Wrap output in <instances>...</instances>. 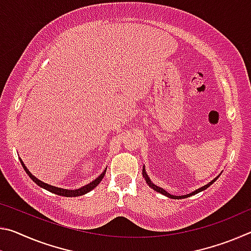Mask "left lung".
<instances>
[{"instance_id": "obj_1", "label": "left lung", "mask_w": 251, "mask_h": 251, "mask_svg": "<svg viewBox=\"0 0 251 251\" xmlns=\"http://www.w3.org/2000/svg\"><path fill=\"white\" fill-rule=\"evenodd\" d=\"M219 176H220V174H219V175H218L217 177L214 178V179H212L210 182H208L207 185L202 186V187H201V188H198V189H196V190H194V192H192V193H189V194H187V195H182V196H175V195H172V194L167 193L166 190H165L164 188H161V187L156 186V185L154 184V182H152V181L151 180V178L148 177L147 173H146V169H145V165H144V166H143V177L145 178V180H146V182H147V185L150 186L151 188H152L154 190H156L157 193H159V194H161V195H164V196H166V197H168V198H172V199H182V198L190 197V196H193V195H196V194H198V193H201V192H202V190L207 189L208 187H209L210 185L214 184V182L218 179V177H219Z\"/></svg>"}]
</instances>
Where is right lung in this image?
<instances>
[{"mask_svg": "<svg viewBox=\"0 0 251 251\" xmlns=\"http://www.w3.org/2000/svg\"><path fill=\"white\" fill-rule=\"evenodd\" d=\"M20 161H21V164H22L24 171L26 172V174L28 175V177L31 178V179L34 182H35L36 185H39L40 187H42V188H44L46 190H49V192H50V193L59 195V196H65V197H77V196H82V195L90 193L91 190L94 189L95 187L101 181V179H103V178H104V175H105V173H106V169H107V168H105V171L101 173L99 177L95 178V179L93 180V181H91L90 184H87V185H85L83 187H80V188H78V189H64V188H59V187H55V186H52V185H49V184H46V182L40 180L39 178H36L35 176L32 175V173L28 171V169L26 168V166H25L22 159L20 158Z\"/></svg>", "mask_w": 251, "mask_h": 251, "instance_id": "right-lung-1", "label": "right lung"}]
</instances>
